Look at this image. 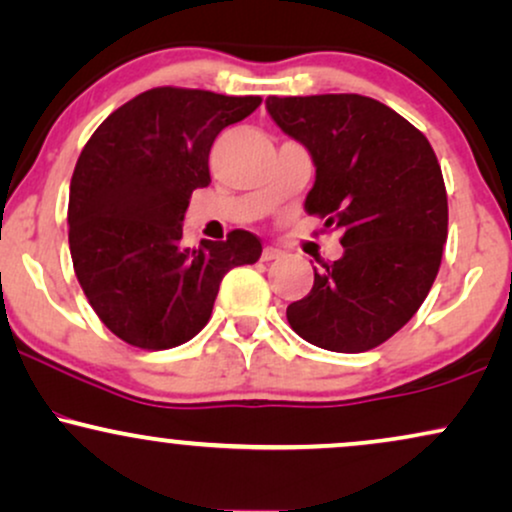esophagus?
Wrapping results in <instances>:
<instances>
[{"label":"esophagus","instance_id":"34e87169","mask_svg":"<svg viewBox=\"0 0 512 512\" xmlns=\"http://www.w3.org/2000/svg\"><path fill=\"white\" fill-rule=\"evenodd\" d=\"M278 255H281V250L274 248V245H264V250H262V260H264V262L276 260Z\"/></svg>","mask_w":512,"mask_h":512}]
</instances>
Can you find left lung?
Listing matches in <instances>:
<instances>
[{
    "label": "left lung",
    "instance_id": "1",
    "mask_svg": "<svg viewBox=\"0 0 512 512\" xmlns=\"http://www.w3.org/2000/svg\"><path fill=\"white\" fill-rule=\"evenodd\" d=\"M267 111L312 155L304 210L340 229L345 248L288 304L290 328L331 352L383 345L418 312L442 264L449 205L437 155L409 120L361 94L269 96Z\"/></svg>",
    "mask_w": 512,
    "mask_h": 512
}]
</instances>
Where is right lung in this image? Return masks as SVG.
Instances as JSON below:
<instances>
[{"mask_svg":"<svg viewBox=\"0 0 512 512\" xmlns=\"http://www.w3.org/2000/svg\"><path fill=\"white\" fill-rule=\"evenodd\" d=\"M260 103L155 87L84 144L70 179V257L96 316L127 345L189 342L210 321L226 271L260 260V238L243 229L198 248L181 243L191 193L210 184L212 141Z\"/></svg>","mask_w":512,"mask_h":512,"instance_id":"1","label":"right lung"}]
</instances>
